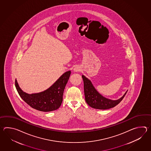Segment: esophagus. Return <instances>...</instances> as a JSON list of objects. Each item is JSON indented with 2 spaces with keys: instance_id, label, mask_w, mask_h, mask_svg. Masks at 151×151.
<instances>
[{
  "instance_id": "obj_1",
  "label": "esophagus",
  "mask_w": 151,
  "mask_h": 151,
  "mask_svg": "<svg viewBox=\"0 0 151 151\" xmlns=\"http://www.w3.org/2000/svg\"><path fill=\"white\" fill-rule=\"evenodd\" d=\"M73 71L75 72H79V71H80V68L79 66H76V67H75L74 68V69H73Z\"/></svg>"
}]
</instances>
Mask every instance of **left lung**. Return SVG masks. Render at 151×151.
I'll list each match as a JSON object with an SVG mask.
<instances>
[{"instance_id":"8db88e82","label":"left lung","mask_w":151,"mask_h":151,"mask_svg":"<svg viewBox=\"0 0 151 151\" xmlns=\"http://www.w3.org/2000/svg\"><path fill=\"white\" fill-rule=\"evenodd\" d=\"M83 81L84 93L87 104L93 109H107L115 107L123 99L127 91L120 98L117 100L109 99L103 96L94 87L91 80L82 76Z\"/></svg>"}]
</instances>
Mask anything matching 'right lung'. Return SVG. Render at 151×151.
<instances>
[{
  "label": "right lung",
  "instance_id": "1",
  "mask_svg": "<svg viewBox=\"0 0 151 151\" xmlns=\"http://www.w3.org/2000/svg\"><path fill=\"white\" fill-rule=\"evenodd\" d=\"M71 74L67 71L47 90L37 93L28 94L20 88L16 79L15 86L22 99L33 109L42 112H51L58 109L63 101L65 87Z\"/></svg>",
  "mask_w": 151,
  "mask_h": 151
}]
</instances>
